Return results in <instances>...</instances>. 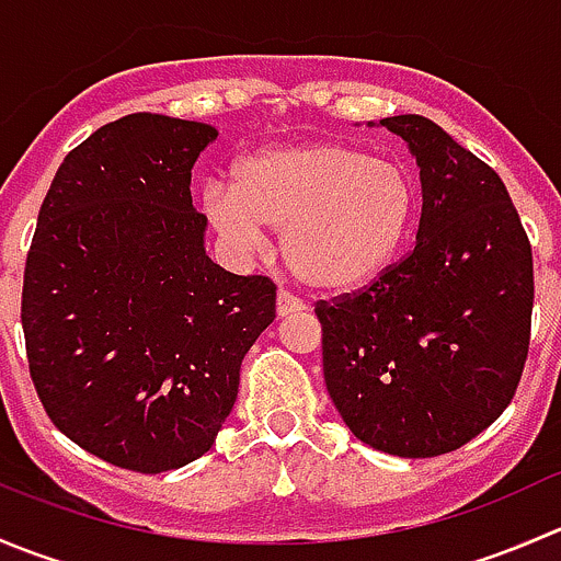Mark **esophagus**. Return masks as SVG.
Returning <instances> with one entry per match:
<instances>
[{"mask_svg": "<svg viewBox=\"0 0 561 561\" xmlns=\"http://www.w3.org/2000/svg\"><path fill=\"white\" fill-rule=\"evenodd\" d=\"M307 309V304L301 301V298H296L293 293L287 290H279V296H276V314L279 317H290V314H298Z\"/></svg>", "mask_w": 561, "mask_h": 561, "instance_id": "1", "label": "esophagus"}]
</instances>
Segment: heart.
<instances>
[{"mask_svg": "<svg viewBox=\"0 0 561 561\" xmlns=\"http://www.w3.org/2000/svg\"><path fill=\"white\" fill-rule=\"evenodd\" d=\"M201 208L219 239L249 254L282 230V254L304 285L355 293L375 285L417 217L415 179L358 146H271L233 165V186L208 181Z\"/></svg>", "mask_w": 561, "mask_h": 561, "instance_id": "b5f03b06", "label": "heart"}]
</instances>
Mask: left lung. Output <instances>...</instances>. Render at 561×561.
Masks as SVG:
<instances>
[{
  "label": "left lung",
  "mask_w": 561,
  "mask_h": 561,
  "mask_svg": "<svg viewBox=\"0 0 561 561\" xmlns=\"http://www.w3.org/2000/svg\"><path fill=\"white\" fill-rule=\"evenodd\" d=\"M371 124V122H369ZM421 168L415 247L366 290L317 304L322 371L360 443L461 448L505 412L526 364L531 247L502 179L432 118H380Z\"/></svg>",
  "instance_id": "left-lung-1"
}]
</instances>
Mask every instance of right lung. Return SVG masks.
I'll return each mask as SVG.
<instances>
[{"mask_svg": "<svg viewBox=\"0 0 561 561\" xmlns=\"http://www.w3.org/2000/svg\"><path fill=\"white\" fill-rule=\"evenodd\" d=\"M217 135L160 113L116 118L65 157L37 214L21 296L32 382L65 437L133 472L211 448L276 317L268 276L206 254L190 181Z\"/></svg>", "mask_w": 561, "mask_h": 561, "instance_id": "obj_1", "label": "right lung"}]
</instances>
